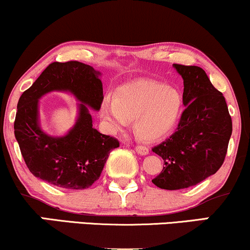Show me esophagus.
Wrapping results in <instances>:
<instances>
[{
    "label": "esophagus",
    "instance_id": "obj_1",
    "mask_svg": "<svg viewBox=\"0 0 250 250\" xmlns=\"http://www.w3.org/2000/svg\"><path fill=\"white\" fill-rule=\"evenodd\" d=\"M136 152L138 155H141V156H146L149 154V149L146 148V146H137L136 148Z\"/></svg>",
    "mask_w": 250,
    "mask_h": 250
}]
</instances>
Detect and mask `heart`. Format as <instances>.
Wrapping results in <instances>:
<instances>
[{
    "instance_id": "heart-1",
    "label": "heart",
    "mask_w": 250,
    "mask_h": 250,
    "mask_svg": "<svg viewBox=\"0 0 250 250\" xmlns=\"http://www.w3.org/2000/svg\"><path fill=\"white\" fill-rule=\"evenodd\" d=\"M183 96L176 87L142 79L120 86L113 96H104L100 116L109 133L116 134L134 120L135 131L146 141L167 136L178 123Z\"/></svg>"
}]
</instances>
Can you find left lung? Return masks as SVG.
I'll return each instance as SVG.
<instances>
[{
    "mask_svg": "<svg viewBox=\"0 0 250 250\" xmlns=\"http://www.w3.org/2000/svg\"><path fill=\"white\" fill-rule=\"evenodd\" d=\"M184 80L182 114L177 131L152 151L164 161L152 183L164 190L199 184L220 169L231 135V119L221 92L198 66L173 64Z\"/></svg>",
    "mask_w": 250,
    "mask_h": 250,
    "instance_id": "obj_1",
    "label": "left lung"
}]
</instances>
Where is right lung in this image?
Masks as SVG:
<instances>
[{
	"label": "right lung",
	"instance_id": "obj_1",
	"mask_svg": "<svg viewBox=\"0 0 250 250\" xmlns=\"http://www.w3.org/2000/svg\"><path fill=\"white\" fill-rule=\"evenodd\" d=\"M101 73L80 62H52L21 95L15 137L30 172L51 185L68 190L88 188L99 179L115 138L93 127L91 109L104 100ZM52 91L67 92L80 102L76 122L64 135H50L40 125L39 100Z\"/></svg>",
	"mask_w": 250,
	"mask_h": 250
}]
</instances>
